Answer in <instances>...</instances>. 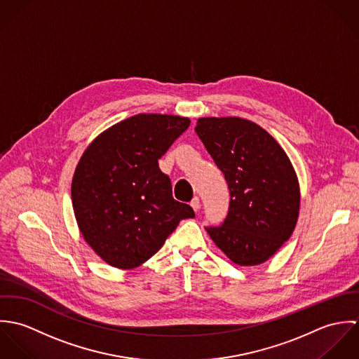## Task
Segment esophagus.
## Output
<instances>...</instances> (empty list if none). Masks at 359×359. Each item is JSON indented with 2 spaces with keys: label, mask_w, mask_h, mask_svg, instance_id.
I'll return each mask as SVG.
<instances>
[{
  "label": "esophagus",
  "mask_w": 359,
  "mask_h": 359,
  "mask_svg": "<svg viewBox=\"0 0 359 359\" xmlns=\"http://www.w3.org/2000/svg\"><path fill=\"white\" fill-rule=\"evenodd\" d=\"M191 207H192L195 211H198V210H199V207H201V201H199V198H198V196H195V198L192 199V202H191Z\"/></svg>",
  "instance_id": "34e87169"
}]
</instances>
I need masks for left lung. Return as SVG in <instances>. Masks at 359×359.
<instances>
[{
  "instance_id": "left-lung-1",
  "label": "left lung",
  "mask_w": 359,
  "mask_h": 359,
  "mask_svg": "<svg viewBox=\"0 0 359 359\" xmlns=\"http://www.w3.org/2000/svg\"><path fill=\"white\" fill-rule=\"evenodd\" d=\"M196 134L224 172L231 202L221 226L207 228L232 262L253 266L292 236L300 212V185L289 156L256 123L241 117H202Z\"/></svg>"
}]
</instances>
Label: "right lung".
<instances>
[{
	"label": "right lung",
	"instance_id": "add662e5",
	"mask_svg": "<svg viewBox=\"0 0 359 359\" xmlns=\"http://www.w3.org/2000/svg\"><path fill=\"white\" fill-rule=\"evenodd\" d=\"M188 117L141 113L101 133L72 181L79 229L109 265L133 269L160 250L192 207L174 201L158 158L189 127Z\"/></svg>",
	"mask_w": 359,
	"mask_h": 359
}]
</instances>
